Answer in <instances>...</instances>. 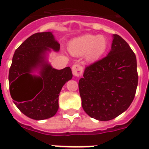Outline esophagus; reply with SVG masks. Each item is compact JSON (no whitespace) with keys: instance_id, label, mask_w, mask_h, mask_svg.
Returning a JSON list of instances; mask_svg holds the SVG:
<instances>
[{"instance_id":"34e87169","label":"esophagus","mask_w":149,"mask_h":149,"mask_svg":"<svg viewBox=\"0 0 149 149\" xmlns=\"http://www.w3.org/2000/svg\"><path fill=\"white\" fill-rule=\"evenodd\" d=\"M72 73L74 77H80L83 73V67L79 64H75L72 66Z\"/></svg>"}]
</instances>
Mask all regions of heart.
Returning a JSON list of instances; mask_svg holds the SVG:
<instances>
[{
	"mask_svg": "<svg viewBox=\"0 0 149 149\" xmlns=\"http://www.w3.org/2000/svg\"><path fill=\"white\" fill-rule=\"evenodd\" d=\"M108 47V41L104 36L86 34L72 41L69 45V52L74 56L84 54L86 60L93 61L102 57Z\"/></svg>",
	"mask_w": 149,
	"mask_h": 149,
	"instance_id": "b5f03b06",
	"label": "heart"
}]
</instances>
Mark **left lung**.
Wrapping results in <instances>:
<instances>
[{
  "label": "left lung",
  "mask_w": 149,
  "mask_h": 149,
  "mask_svg": "<svg viewBox=\"0 0 149 149\" xmlns=\"http://www.w3.org/2000/svg\"><path fill=\"white\" fill-rule=\"evenodd\" d=\"M112 37L108 55L85 68L78 82L82 108L98 121L114 119L125 111L138 86L135 53L119 35Z\"/></svg>",
  "instance_id": "obj_1"
}]
</instances>
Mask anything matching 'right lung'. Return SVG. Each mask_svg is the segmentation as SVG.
Listing matches in <instances>:
<instances>
[{
    "label": "right lung",
    "mask_w": 149,
    "mask_h": 149,
    "mask_svg": "<svg viewBox=\"0 0 149 149\" xmlns=\"http://www.w3.org/2000/svg\"><path fill=\"white\" fill-rule=\"evenodd\" d=\"M58 52L60 44L52 32L36 33L16 49L9 70L10 96L17 108L30 118L44 120L58 110V97L72 78L70 67L58 70L47 60L48 52ZM37 71L38 75H34Z\"/></svg>",
    "instance_id": "right-lung-1"
}]
</instances>
